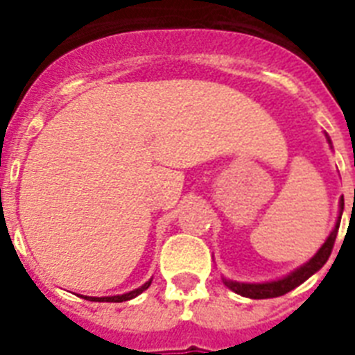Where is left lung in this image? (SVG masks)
<instances>
[{
	"label": "left lung",
	"mask_w": 355,
	"mask_h": 355,
	"mask_svg": "<svg viewBox=\"0 0 355 355\" xmlns=\"http://www.w3.org/2000/svg\"><path fill=\"white\" fill-rule=\"evenodd\" d=\"M326 138H328V136H326ZM328 141H330V138H328ZM343 208H345V200L341 199V210H339V217H337L336 228L331 230V234L328 236L324 245L319 248V252L315 254L308 263H304L302 267H298L297 270H293L291 275L284 276V278H280V280L265 282V284H241V282H232V280H227V278H223L225 286H227L228 289H232L234 293H237V295H241V297H247V298H275L293 291L295 287H298L300 284H304V282L308 280L309 276L315 275L319 269H322V265L328 261V258H330V254H331V248H334V243H336L337 230H339Z\"/></svg>",
	"instance_id": "obj_1"
}]
</instances>
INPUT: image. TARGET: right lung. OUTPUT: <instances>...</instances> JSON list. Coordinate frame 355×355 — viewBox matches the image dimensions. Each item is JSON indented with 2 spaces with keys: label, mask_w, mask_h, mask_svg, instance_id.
I'll return each instance as SVG.
<instances>
[{
  "label": "right lung",
  "mask_w": 355,
  "mask_h": 355,
  "mask_svg": "<svg viewBox=\"0 0 355 355\" xmlns=\"http://www.w3.org/2000/svg\"><path fill=\"white\" fill-rule=\"evenodd\" d=\"M149 286H150V280L145 282L144 286L138 287V289H134V291L125 293V295H116V297H83V298L92 300V302H125V300H130V298L138 297L139 293H144Z\"/></svg>",
  "instance_id": "right-lung-1"
}]
</instances>
